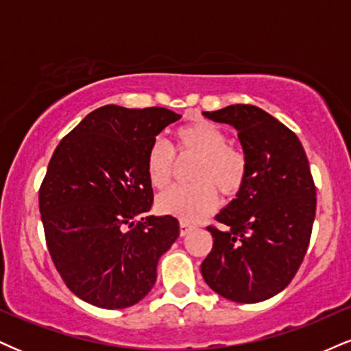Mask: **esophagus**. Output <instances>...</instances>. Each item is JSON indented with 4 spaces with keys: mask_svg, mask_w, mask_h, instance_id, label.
<instances>
[{
    "mask_svg": "<svg viewBox=\"0 0 351 351\" xmlns=\"http://www.w3.org/2000/svg\"><path fill=\"white\" fill-rule=\"evenodd\" d=\"M193 229H194L193 223H189V222H186V221H181V222H180V234H181V237H184V235H188L189 232H191Z\"/></svg>",
    "mask_w": 351,
    "mask_h": 351,
    "instance_id": "esophagus-1",
    "label": "esophagus"
}]
</instances>
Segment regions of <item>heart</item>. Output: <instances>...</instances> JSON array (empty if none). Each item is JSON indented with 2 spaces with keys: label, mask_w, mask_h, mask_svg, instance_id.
I'll list each match as a JSON object with an SVG mask.
<instances>
[{
  "label": "heart",
  "mask_w": 351,
  "mask_h": 351,
  "mask_svg": "<svg viewBox=\"0 0 351 351\" xmlns=\"http://www.w3.org/2000/svg\"><path fill=\"white\" fill-rule=\"evenodd\" d=\"M178 160L196 158L189 180L191 184L176 186L160 194L157 209L183 221H201L217 208V191L234 197L248 178V157L239 147L229 145V135L214 122L196 119L175 130V147L155 141L147 152V176L150 184L165 189L175 176Z\"/></svg>",
  "instance_id": "1"
}]
</instances>
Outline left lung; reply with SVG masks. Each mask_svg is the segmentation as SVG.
<instances>
[{
  "mask_svg": "<svg viewBox=\"0 0 351 351\" xmlns=\"http://www.w3.org/2000/svg\"><path fill=\"white\" fill-rule=\"evenodd\" d=\"M204 116L239 130L248 178L216 216L223 229L208 226L202 278L229 301H265L296 276L309 247L317 204L309 162L298 135L263 109L234 104Z\"/></svg>",
  "mask_w": 351,
  "mask_h": 351,
  "instance_id": "left-lung-1",
  "label": "left lung"
}]
</instances>
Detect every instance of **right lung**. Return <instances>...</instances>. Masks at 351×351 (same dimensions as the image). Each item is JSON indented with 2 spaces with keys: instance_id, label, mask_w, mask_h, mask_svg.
Here are the masks:
<instances>
[{
  "instance_id": "1",
  "label": "right lung",
  "mask_w": 351,
  "mask_h": 351,
  "mask_svg": "<svg viewBox=\"0 0 351 351\" xmlns=\"http://www.w3.org/2000/svg\"><path fill=\"white\" fill-rule=\"evenodd\" d=\"M180 114L108 104L62 138L39 189L52 261L71 293L103 309H124L149 294L157 263L180 235L154 204L147 152Z\"/></svg>"
}]
</instances>
